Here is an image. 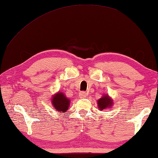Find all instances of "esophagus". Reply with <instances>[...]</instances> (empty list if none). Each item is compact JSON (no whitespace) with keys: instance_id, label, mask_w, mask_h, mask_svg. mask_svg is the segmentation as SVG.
Returning <instances> with one entry per match:
<instances>
[{"instance_id":"34e87169","label":"esophagus","mask_w":158,"mask_h":158,"mask_svg":"<svg viewBox=\"0 0 158 158\" xmlns=\"http://www.w3.org/2000/svg\"><path fill=\"white\" fill-rule=\"evenodd\" d=\"M86 96H87V94H86V93L84 92V91H82L79 94L80 98H85Z\"/></svg>"}]
</instances>
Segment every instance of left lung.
I'll list each match as a JSON object with an SVG mask.
<instances>
[{
    "mask_svg": "<svg viewBox=\"0 0 158 158\" xmlns=\"http://www.w3.org/2000/svg\"><path fill=\"white\" fill-rule=\"evenodd\" d=\"M97 104H98V109L100 111H103V109H111L114 104V101L109 96V94H105L103 95L102 97L97 101Z\"/></svg>",
    "mask_w": 158,
    "mask_h": 158,
    "instance_id": "left-lung-1",
    "label": "left lung"
}]
</instances>
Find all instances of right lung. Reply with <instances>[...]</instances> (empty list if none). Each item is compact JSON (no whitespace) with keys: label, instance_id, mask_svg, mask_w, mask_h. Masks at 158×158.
<instances>
[{"label":"right lung","instance_id":"add662e5","mask_svg":"<svg viewBox=\"0 0 158 158\" xmlns=\"http://www.w3.org/2000/svg\"><path fill=\"white\" fill-rule=\"evenodd\" d=\"M52 105L59 113H65L70 105V100L62 92L58 91L52 96Z\"/></svg>","mask_w":158,"mask_h":158}]
</instances>
